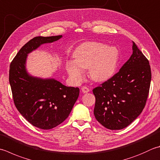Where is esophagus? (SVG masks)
<instances>
[{"label":"esophagus","mask_w":160,"mask_h":160,"mask_svg":"<svg viewBox=\"0 0 160 160\" xmlns=\"http://www.w3.org/2000/svg\"><path fill=\"white\" fill-rule=\"evenodd\" d=\"M81 90H82V93H88L89 92V89L87 87H81Z\"/></svg>","instance_id":"esophagus-1"}]
</instances>
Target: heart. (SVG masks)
<instances>
[{
    "label": "heart",
    "mask_w": 160,
    "mask_h": 160,
    "mask_svg": "<svg viewBox=\"0 0 160 160\" xmlns=\"http://www.w3.org/2000/svg\"><path fill=\"white\" fill-rule=\"evenodd\" d=\"M75 60L67 64V70L74 82H79L84 76V69L89 68V76L99 82L106 81L117 71L119 51L114 46L99 42H85L73 53Z\"/></svg>",
    "instance_id": "obj_1"
}]
</instances>
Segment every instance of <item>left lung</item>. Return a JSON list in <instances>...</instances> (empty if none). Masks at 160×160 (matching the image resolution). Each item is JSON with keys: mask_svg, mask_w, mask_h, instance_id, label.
Instances as JSON below:
<instances>
[{"mask_svg": "<svg viewBox=\"0 0 160 160\" xmlns=\"http://www.w3.org/2000/svg\"><path fill=\"white\" fill-rule=\"evenodd\" d=\"M151 81L149 62L132 42V54L119 71L93 89L96 120L109 130L129 126L145 107Z\"/></svg>", "mask_w": 160, "mask_h": 160, "instance_id": "obj_1", "label": "left lung"}]
</instances>
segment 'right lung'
Segmentation results:
<instances>
[{
  "mask_svg": "<svg viewBox=\"0 0 160 160\" xmlns=\"http://www.w3.org/2000/svg\"><path fill=\"white\" fill-rule=\"evenodd\" d=\"M62 37H34L20 49L9 68V81L16 108L30 123L43 130L58 126L68 117L80 89L65 86L54 78L31 76L26 69L27 57L41 45L56 42Z\"/></svg>",
  "mask_w": 160,
  "mask_h": 160,
  "instance_id": "1",
  "label": "right lung"
}]
</instances>
